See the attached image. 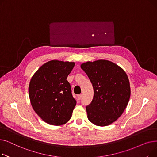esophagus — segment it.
Returning <instances> with one entry per match:
<instances>
[{"mask_svg":"<svg viewBox=\"0 0 157 157\" xmlns=\"http://www.w3.org/2000/svg\"><path fill=\"white\" fill-rule=\"evenodd\" d=\"M81 98H82V95L81 94L78 95V101H80L81 99Z\"/></svg>","mask_w":157,"mask_h":157,"instance_id":"esophagus-1","label":"esophagus"}]
</instances>
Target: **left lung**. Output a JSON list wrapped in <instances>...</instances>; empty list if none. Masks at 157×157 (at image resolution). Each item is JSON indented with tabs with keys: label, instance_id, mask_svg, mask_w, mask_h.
<instances>
[{
	"label": "left lung",
	"instance_id": "1",
	"mask_svg": "<svg viewBox=\"0 0 157 157\" xmlns=\"http://www.w3.org/2000/svg\"><path fill=\"white\" fill-rule=\"evenodd\" d=\"M81 68L94 88L92 102L86 107L87 117L93 124L104 127L118 119L128 105L130 86L126 72L107 60L86 62Z\"/></svg>",
	"mask_w": 157,
	"mask_h": 157
}]
</instances>
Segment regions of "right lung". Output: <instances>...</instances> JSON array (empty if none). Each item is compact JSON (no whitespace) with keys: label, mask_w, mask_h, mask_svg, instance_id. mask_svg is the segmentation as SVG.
<instances>
[{"label":"right lung","mask_w":157,"mask_h":157,"mask_svg":"<svg viewBox=\"0 0 157 157\" xmlns=\"http://www.w3.org/2000/svg\"><path fill=\"white\" fill-rule=\"evenodd\" d=\"M74 65L73 62L49 61L40 66L30 79L31 105L38 116L49 125L65 124L76 105L67 80Z\"/></svg>","instance_id":"obj_1"}]
</instances>
